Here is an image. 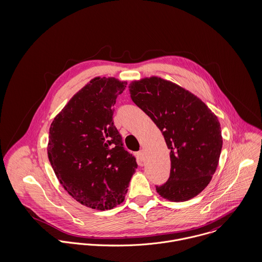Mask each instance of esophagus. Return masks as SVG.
<instances>
[{
  "label": "esophagus",
  "instance_id": "esophagus-1",
  "mask_svg": "<svg viewBox=\"0 0 262 262\" xmlns=\"http://www.w3.org/2000/svg\"><path fill=\"white\" fill-rule=\"evenodd\" d=\"M136 155H137V158H138V160H139L140 162L144 161V159H145V154H144V151H143V150L138 151V152L136 153Z\"/></svg>",
  "mask_w": 262,
  "mask_h": 262
}]
</instances>
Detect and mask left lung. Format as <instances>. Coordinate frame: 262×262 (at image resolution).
<instances>
[{
    "mask_svg": "<svg viewBox=\"0 0 262 262\" xmlns=\"http://www.w3.org/2000/svg\"><path fill=\"white\" fill-rule=\"evenodd\" d=\"M129 92L170 150V177L156 191L171 202L194 198L210 184L219 163L223 138L217 116L196 96L159 76L132 81Z\"/></svg>",
    "mask_w": 262,
    "mask_h": 262,
    "instance_id": "1",
    "label": "left lung"
}]
</instances>
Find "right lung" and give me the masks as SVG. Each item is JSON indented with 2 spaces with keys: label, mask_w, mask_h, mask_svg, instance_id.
<instances>
[{
  "label": "right lung",
  "mask_w": 262,
  "mask_h": 262,
  "mask_svg": "<svg viewBox=\"0 0 262 262\" xmlns=\"http://www.w3.org/2000/svg\"><path fill=\"white\" fill-rule=\"evenodd\" d=\"M126 84L112 76L94 77L49 128L47 154L57 180L76 202L98 211L125 200L138 166L113 121V107Z\"/></svg>",
  "instance_id": "right-lung-1"
}]
</instances>
